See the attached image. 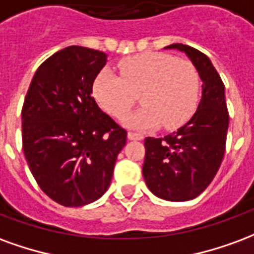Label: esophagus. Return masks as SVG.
Here are the masks:
<instances>
[{"label": "esophagus", "instance_id": "obj_1", "mask_svg": "<svg viewBox=\"0 0 254 254\" xmlns=\"http://www.w3.org/2000/svg\"><path fill=\"white\" fill-rule=\"evenodd\" d=\"M127 136H128V139L131 140H142L143 139V136L140 134H138V132H132V131H129L128 134H127Z\"/></svg>", "mask_w": 254, "mask_h": 254}]
</instances>
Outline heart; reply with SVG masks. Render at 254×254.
<instances>
[{"instance_id": "b5f03b06", "label": "heart", "mask_w": 254, "mask_h": 254, "mask_svg": "<svg viewBox=\"0 0 254 254\" xmlns=\"http://www.w3.org/2000/svg\"><path fill=\"white\" fill-rule=\"evenodd\" d=\"M120 75L101 70L93 82V96L101 108L125 118L139 94L142 108L123 123L135 129H176L193 116L200 97V75L195 64L164 53H145L120 61Z\"/></svg>"}]
</instances>
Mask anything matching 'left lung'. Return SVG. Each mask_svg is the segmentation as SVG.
<instances>
[{
    "mask_svg": "<svg viewBox=\"0 0 254 254\" xmlns=\"http://www.w3.org/2000/svg\"><path fill=\"white\" fill-rule=\"evenodd\" d=\"M165 49L187 54L199 71L201 100L195 115L176 132L164 138L145 139V162L142 173L146 186L161 199L169 201L192 200L210 186L223 160L229 112L225 85L199 50L175 43Z\"/></svg>",
    "mask_w": 254,
    "mask_h": 254,
    "instance_id": "8db88e82",
    "label": "left lung"
}]
</instances>
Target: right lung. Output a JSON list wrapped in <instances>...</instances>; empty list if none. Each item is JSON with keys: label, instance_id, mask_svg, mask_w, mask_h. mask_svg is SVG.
<instances>
[{"label": "right lung", "instance_id": "right-lung-1", "mask_svg": "<svg viewBox=\"0 0 254 254\" xmlns=\"http://www.w3.org/2000/svg\"><path fill=\"white\" fill-rule=\"evenodd\" d=\"M107 54L70 46L39 66L24 100L23 150L38 186L64 207L108 190L127 131L99 108L93 82Z\"/></svg>", "mask_w": 254, "mask_h": 254}]
</instances>
